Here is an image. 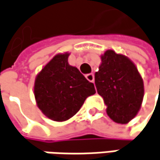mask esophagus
Instances as JSON below:
<instances>
[{
	"mask_svg": "<svg viewBox=\"0 0 160 160\" xmlns=\"http://www.w3.org/2000/svg\"><path fill=\"white\" fill-rule=\"evenodd\" d=\"M86 78H87V80L88 81H90V82H94V74L93 73H88L86 75Z\"/></svg>",
	"mask_w": 160,
	"mask_h": 160,
	"instance_id": "obj_1",
	"label": "esophagus"
}]
</instances>
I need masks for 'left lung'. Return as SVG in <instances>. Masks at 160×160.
Returning <instances> with one entry per match:
<instances>
[{
  "mask_svg": "<svg viewBox=\"0 0 160 160\" xmlns=\"http://www.w3.org/2000/svg\"><path fill=\"white\" fill-rule=\"evenodd\" d=\"M95 84L113 121L123 124L137 115L142 104L144 85L137 67L127 56L107 50L95 73Z\"/></svg>",
  "mask_w": 160,
  "mask_h": 160,
  "instance_id": "left-lung-1",
  "label": "left lung"
}]
</instances>
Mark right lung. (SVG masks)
Masks as SVG:
<instances>
[{
	"mask_svg": "<svg viewBox=\"0 0 160 160\" xmlns=\"http://www.w3.org/2000/svg\"><path fill=\"white\" fill-rule=\"evenodd\" d=\"M70 52L58 53L37 75L34 85L36 102L49 119L63 122L82 107L88 97L96 93L93 83L68 62Z\"/></svg>",
	"mask_w": 160,
	"mask_h": 160,
	"instance_id": "obj_1",
	"label": "right lung"
}]
</instances>
